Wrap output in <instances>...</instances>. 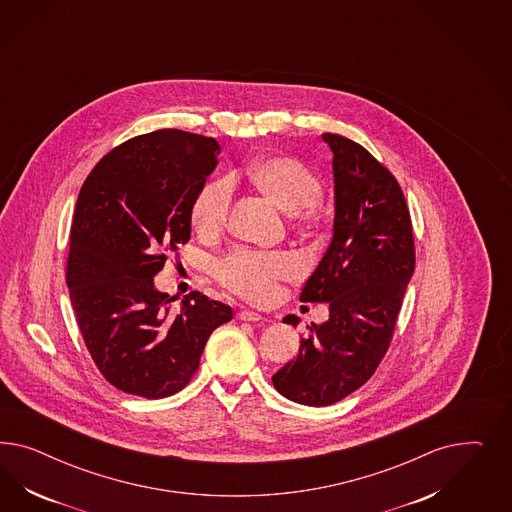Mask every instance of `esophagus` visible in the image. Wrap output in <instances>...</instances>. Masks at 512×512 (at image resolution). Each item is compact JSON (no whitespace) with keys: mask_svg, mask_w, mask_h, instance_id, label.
I'll list each match as a JSON object with an SVG mask.
<instances>
[{"mask_svg":"<svg viewBox=\"0 0 512 512\" xmlns=\"http://www.w3.org/2000/svg\"><path fill=\"white\" fill-rule=\"evenodd\" d=\"M238 319H240V321H253V323H257V321L263 319V315L257 313V311L242 310L238 311Z\"/></svg>","mask_w":512,"mask_h":512,"instance_id":"34e87169","label":"esophagus"}]
</instances>
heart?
Returning <instances> with one entry per match:
<instances>
[{
    "instance_id": "b5f03b06",
    "label": "heart",
    "mask_w": 512,
    "mask_h": 512,
    "mask_svg": "<svg viewBox=\"0 0 512 512\" xmlns=\"http://www.w3.org/2000/svg\"><path fill=\"white\" fill-rule=\"evenodd\" d=\"M249 184L266 201L287 216L313 206L321 199V182L300 161L287 155H266L249 165ZM233 201V186L216 180L202 187L191 204V223L201 234H216L223 229ZM296 263L285 253H255L238 249L216 264V276L225 287L253 302H264L274 295L279 279L295 276Z\"/></svg>"
}]
</instances>
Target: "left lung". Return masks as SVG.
Here are the masks:
<instances>
[{
  "label": "left lung",
  "mask_w": 512,
  "mask_h": 512,
  "mask_svg": "<svg viewBox=\"0 0 512 512\" xmlns=\"http://www.w3.org/2000/svg\"><path fill=\"white\" fill-rule=\"evenodd\" d=\"M323 140L332 152V242L300 300L328 304L330 317L311 323L295 360L272 375L279 394L313 407L340 402L372 377L415 272L411 217L396 178L357 142L332 133Z\"/></svg>",
  "instance_id": "8db88e82"
}]
</instances>
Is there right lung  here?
I'll use <instances>...</instances> for the list:
<instances>
[{"label": "right lung", "instance_id": "1", "mask_svg": "<svg viewBox=\"0 0 512 512\" xmlns=\"http://www.w3.org/2000/svg\"><path fill=\"white\" fill-rule=\"evenodd\" d=\"M216 140L161 129L105 155L78 193L67 287L86 347L110 385L157 400L186 387L227 304L155 289V274L191 238V204L214 172Z\"/></svg>", "mask_w": 512, "mask_h": 512}]
</instances>
